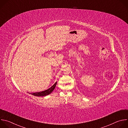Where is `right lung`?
Wrapping results in <instances>:
<instances>
[{
	"mask_svg": "<svg viewBox=\"0 0 128 128\" xmlns=\"http://www.w3.org/2000/svg\"><path fill=\"white\" fill-rule=\"evenodd\" d=\"M57 84V82L54 84L50 88H49L48 89L45 90L44 91H42V92H36V93H33L32 94H31L32 95L35 96H38V97H42V96H46V95H48L49 94H50L53 90L55 88Z\"/></svg>",
	"mask_w": 128,
	"mask_h": 128,
	"instance_id": "1",
	"label": "right lung"
}]
</instances>
